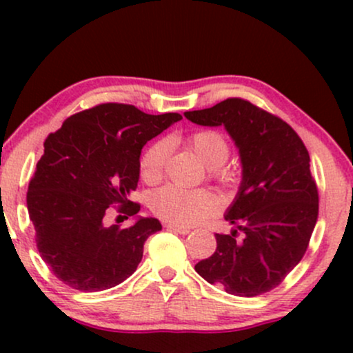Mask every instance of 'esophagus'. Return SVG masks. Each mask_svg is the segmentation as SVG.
<instances>
[{
	"label": "esophagus",
	"mask_w": 353,
	"mask_h": 353,
	"mask_svg": "<svg viewBox=\"0 0 353 353\" xmlns=\"http://www.w3.org/2000/svg\"><path fill=\"white\" fill-rule=\"evenodd\" d=\"M165 228L169 230H172V232H177V234H182V236H188L190 232L189 228H182V225H177V224H172V222H169V224H165Z\"/></svg>",
	"instance_id": "1"
}]
</instances>
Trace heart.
Wrapping results in <instances>:
<instances>
[{"mask_svg": "<svg viewBox=\"0 0 353 353\" xmlns=\"http://www.w3.org/2000/svg\"><path fill=\"white\" fill-rule=\"evenodd\" d=\"M189 148L209 168V176L222 184H232L236 176L225 168L230 148L228 139L217 131H197L188 137ZM171 145L165 139L156 141L145 149L141 157V177L145 182H156L163 177L165 161ZM151 208L157 216L168 219L172 224L196 225L221 209V201L212 190L182 189L165 185L151 196Z\"/></svg>", "mask_w": 353, "mask_h": 353, "instance_id": "b5f03b06", "label": "heart"}]
</instances>
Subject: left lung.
I'll use <instances>...</instances> for the list:
<instances>
[{
    "mask_svg": "<svg viewBox=\"0 0 353 353\" xmlns=\"http://www.w3.org/2000/svg\"><path fill=\"white\" fill-rule=\"evenodd\" d=\"M184 116L224 125L242 164L241 188L224 216L236 229L216 234V252L197 262L196 272L239 297L269 292L302 261L317 222L309 151L285 121L241 98Z\"/></svg>",
    "mask_w": 353,
    "mask_h": 353,
    "instance_id": "left-lung-1",
    "label": "left lung"
}]
</instances>
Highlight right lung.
<instances>
[{
    "label": "right lung",
    "mask_w": 353,
    "mask_h": 353,
    "mask_svg": "<svg viewBox=\"0 0 353 353\" xmlns=\"http://www.w3.org/2000/svg\"><path fill=\"white\" fill-rule=\"evenodd\" d=\"M177 112L152 116L131 104L106 103L68 117L44 141L26 196L36 245L52 274L83 292L124 282L143 259L144 242L163 229L154 217L129 228H108L111 205L136 216L129 201L139 181L144 144L181 121Z\"/></svg>",
    "instance_id": "right-lung-1"
}]
</instances>
